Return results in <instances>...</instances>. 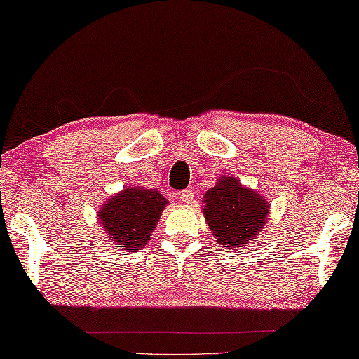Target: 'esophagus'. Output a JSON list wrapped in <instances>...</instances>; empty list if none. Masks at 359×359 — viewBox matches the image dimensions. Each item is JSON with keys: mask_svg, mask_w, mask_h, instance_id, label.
<instances>
[{"mask_svg": "<svg viewBox=\"0 0 359 359\" xmlns=\"http://www.w3.org/2000/svg\"><path fill=\"white\" fill-rule=\"evenodd\" d=\"M176 197H178V201L181 203L191 205L192 201H194V192L191 189H186V191H181V192L176 194Z\"/></svg>", "mask_w": 359, "mask_h": 359, "instance_id": "34e87169", "label": "esophagus"}]
</instances>
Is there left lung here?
I'll use <instances>...</instances> for the list:
<instances>
[{"label":"left lung","mask_w":359,"mask_h":359,"mask_svg":"<svg viewBox=\"0 0 359 359\" xmlns=\"http://www.w3.org/2000/svg\"><path fill=\"white\" fill-rule=\"evenodd\" d=\"M202 203L211 235L227 250L261 237L270 215V203L262 194L229 175H222L216 186L205 192Z\"/></svg>","instance_id":"1"}]
</instances>
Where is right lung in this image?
<instances>
[{
	"label": "right lung",
	"instance_id": "1",
	"mask_svg": "<svg viewBox=\"0 0 359 359\" xmlns=\"http://www.w3.org/2000/svg\"><path fill=\"white\" fill-rule=\"evenodd\" d=\"M168 201L157 189L126 187L102 203L97 219L107 238L122 251L144 248Z\"/></svg>",
	"mask_w": 359,
	"mask_h": 359
}]
</instances>
